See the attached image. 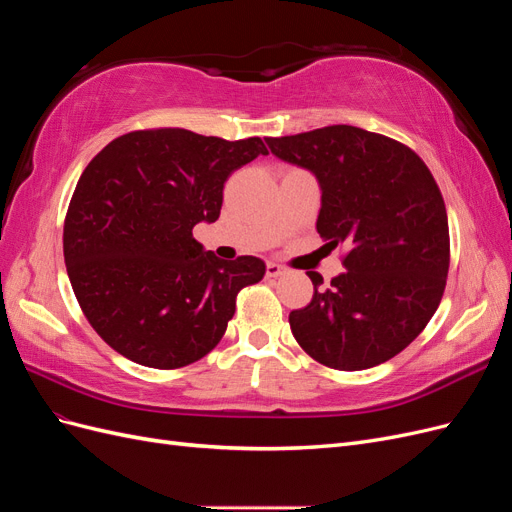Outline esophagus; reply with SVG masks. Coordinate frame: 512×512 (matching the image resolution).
<instances>
[{"mask_svg":"<svg viewBox=\"0 0 512 512\" xmlns=\"http://www.w3.org/2000/svg\"><path fill=\"white\" fill-rule=\"evenodd\" d=\"M284 273L286 269L282 265H277V262H267V277H280Z\"/></svg>","mask_w":512,"mask_h":512,"instance_id":"34e87169","label":"esophagus"}]
</instances>
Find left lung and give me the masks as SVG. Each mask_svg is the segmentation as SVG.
<instances>
[{
	"label": "left lung",
	"instance_id": "1",
	"mask_svg": "<svg viewBox=\"0 0 512 512\" xmlns=\"http://www.w3.org/2000/svg\"><path fill=\"white\" fill-rule=\"evenodd\" d=\"M271 153L314 173L322 198L316 230L346 245V271L290 312L299 346L318 363L359 371L393 359L442 301L451 241L436 179L416 153L354 126L265 138Z\"/></svg>",
	"mask_w": 512,
	"mask_h": 512
}]
</instances>
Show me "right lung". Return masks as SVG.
Here are the masks:
<instances>
[{"mask_svg": "<svg viewBox=\"0 0 512 512\" xmlns=\"http://www.w3.org/2000/svg\"><path fill=\"white\" fill-rule=\"evenodd\" d=\"M267 153L258 136L160 128L123 134L87 164L66 213L64 258L108 346L138 365L177 369L220 344L237 292L267 267L256 256L220 260L192 228L218 220L226 179Z\"/></svg>", "mask_w": 512, "mask_h": 512, "instance_id": "1", "label": "right lung"}]
</instances>
